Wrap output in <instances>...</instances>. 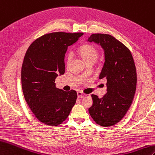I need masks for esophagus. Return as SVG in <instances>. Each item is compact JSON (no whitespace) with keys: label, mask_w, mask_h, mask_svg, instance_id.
Wrapping results in <instances>:
<instances>
[{"label":"esophagus","mask_w":155,"mask_h":155,"mask_svg":"<svg viewBox=\"0 0 155 155\" xmlns=\"http://www.w3.org/2000/svg\"><path fill=\"white\" fill-rule=\"evenodd\" d=\"M77 96H78V98H84V97L86 96V94H84V93H82L81 91H78V92H77Z\"/></svg>","instance_id":"1"}]
</instances>
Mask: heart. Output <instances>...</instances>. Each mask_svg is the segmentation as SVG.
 Segmentation results:
<instances>
[{
  "label": "heart",
  "instance_id": "heart-1",
  "mask_svg": "<svg viewBox=\"0 0 155 155\" xmlns=\"http://www.w3.org/2000/svg\"><path fill=\"white\" fill-rule=\"evenodd\" d=\"M79 54L81 57L85 61L86 63L90 61H96L98 57V51L95 47L91 45L86 44L81 46L78 49ZM71 59V54L67 55L66 58V62L68 64Z\"/></svg>",
  "mask_w": 155,
  "mask_h": 155
}]
</instances>
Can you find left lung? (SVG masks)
I'll use <instances>...</instances> for the list:
<instances>
[{
	"mask_svg": "<svg viewBox=\"0 0 155 155\" xmlns=\"http://www.w3.org/2000/svg\"><path fill=\"white\" fill-rule=\"evenodd\" d=\"M86 41L100 45L105 62L99 78L107 80V93L103 98L92 94L93 104L89 114L96 124L110 127L117 124L131 106L136 91L137 73L129 49L108 34H92Z\"/></svg>",
	"mask_w": 155,
	"mask_h": 155,
	"instance_id": "1",
	"label": "left lung"
}]
</instances>
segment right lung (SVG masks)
<instances>
[{
  "label": "right lung",
  "mask_w": 155,
  "mask_h": 155,
  "mask_svg": "<svg viewBox=\"0 0 155 155\" xmlns=\"http://www.w3.org/2000/svg\"><path fill=\"white\" fill-rule=\"evenodd\" d=\"M83 33L54 32L35 40L29 47L21 67L25 100L39 121L56 126L66 120L76 103L77 94L55 87V78L64 73L68 47Z\"/></svg>",
  "instance_id": "add662e5"
}]
</instances>
